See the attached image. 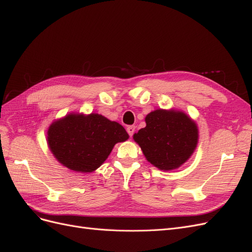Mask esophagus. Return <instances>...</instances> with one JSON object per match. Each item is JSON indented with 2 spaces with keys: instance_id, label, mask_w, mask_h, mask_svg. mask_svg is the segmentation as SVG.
<instances>
[{
  "instance_id": "34e87169",
  "label": "esophagus",
  "mask_w": 252,
  "mask_h": 252,
  "mask_svg": "<svg viewBox=\"0 0 252 252\" xmlns=\"http://www.w3.org/2000/svg\"><path fill=\"white\" fill-rule=\"evenodd\" d=\"M126 132H127L128 136H130V137H132V136H133L134 133H135V126H128L126 127Z\"/></svg>"
}]
</instances>
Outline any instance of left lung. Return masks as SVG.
Instances as JSON below:
<instances>
[{
	"mask_svg": "<svg viewBox=\"0 0 252 252\" xmlns=\"http://www.w3.org/2000/svg\"><path fill=\"white\" fill-rule=\"evenodd\" d=\"M146 124L133 137L153 166L169 171L188 160L197 145L195 122L183 112L156 110L147 115Z\"/></svg>",
	"mask_w": 252,
	"mask_h": 252,
	"instance_id": "obj_1",
	"label": "left lung"
}]
</instances>
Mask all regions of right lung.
Returning a JSON list of instances; mask_svg holds the SVG:
<instances>
[{
    "label": "right lung",
    "mask_w": 252,
    "mask_h": 252,
    "mask_svg": "<svg viewBox=\"0 0 252 252\" xmlns=\"http://www.w3.org/2000/svg\"><path fill=\"white\" fill-rule=\"evenodd\" d=\"M47 135L48 147L58 161L83 173L99 168L114 146L128 138L124 126L98 114H69L54 122Z\"/></svg>",
    "instance_id": "right-lung-1"
}]
</instances>
